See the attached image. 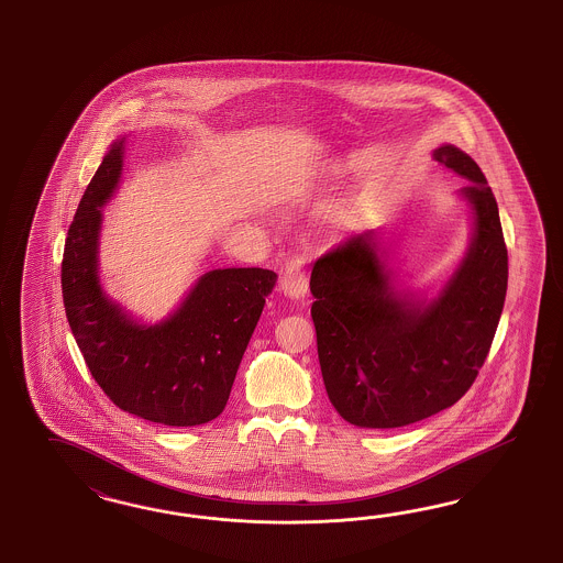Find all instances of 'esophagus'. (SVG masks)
<instances>
[{
    "instance_id": "esophagus-1",
    "label": "esophagus",
    "mask_w": 563,
    "mask_h": 563,
    "mask_svg": "<svg viewBox=\"0 0 563 563\" xmlns=\"http://www.w3.org/2000/svg\"><path fill=\"white\" fill-rule=\"evenodd\" d=\"M280 289L290 299H303L307 295V274L301 260H290L280 278Z\"/></svg>"
}]
</instances>
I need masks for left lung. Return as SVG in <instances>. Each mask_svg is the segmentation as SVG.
I'll return each mask as SVG.
<instances>
[{"label": "left lung", "instance_id": "1", "mask_svg": "<svg viewBox=\"0 0 563 563\" xmlns=\"http://www.w3.org/2000/svg\"><path fill=\"white\" fill-rule=\"evenodd\" d=\"M433 158L471 184L473 235L431 301L394 287L374 231L313 264L311 318L325 393L344 421L393 429L459 402L494 342L508 289V250L494 191L477 163L443 144Z\"/></svg>", "mask_w": 563, "mask_h": 563}]
</instances>
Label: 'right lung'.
I'll list each match as a JSON object with an SVG mask.
<instances>
[{
    "instance_id": "right-lung-1",
    "label": "right lung",
    "mask_w": 563,
    "mask_h": 563,
    "mask_svg": "<svg viewBox=\"0 0 563 563\" xmlns=\"http://www.w3.org/2000/svg\"><path fill=\"white\" fill-rule=\"evenodd\" d=\"M123 148L125 137L111 144L69 224L62 262L69 328L115 407L161 426H202L227 407L276 274L210 271L167 320L146 325L128 316L99 283L101 208L120 184Z\"/></svg>"
}]
</instances>
